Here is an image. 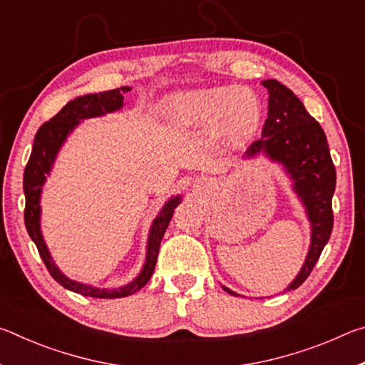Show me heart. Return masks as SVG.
I'll use <instances>...</instances> for the list:
<instances>
[{
	"label": "heart",
	"instance_id": "b5f03b06",
	"mask_svg": "<svg viewBox=\"0 0 365 365\" xmlns=\"http://www.w3.org/2000/svg\"><path fill=\"white\" fill-rule=\"evenodd\" d=\"M168 113L175 125L219 130L233 146L255 137L262 119L257 96L238 85L182 91L169 98Z\"/></svg>",
	"mask_w": 365,
	"mask_h": 365
}]
</instances>
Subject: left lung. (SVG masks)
<instances>
[{"mask_svg":"<svg viewBox=\"0 0 365 365\" xmlns=\"http://www.w3.org/2000/svg\"><path fill=\"white\" fill-rule=\"evenodd\" d=\"M269 91V113L264 122L262 138L252 141L246 158L259 153L282 164L292 177L293 190L306 207L311 222V246L298 277L287 292L304 283L329 243L333 228L331 197L336 185L335 165L320 123L307 113L292 90L277 80H264ZM227 293L237 294L224 287Z\"/></svg>","mask_w":365,"mask_h":365,"instance_id":"obj_1","label":"left lung"}]
</instances>
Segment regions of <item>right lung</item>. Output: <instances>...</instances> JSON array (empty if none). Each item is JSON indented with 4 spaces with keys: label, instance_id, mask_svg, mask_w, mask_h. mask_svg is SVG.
I'll return each mask as SVG.
<instances>
[{
    "label": "right lung",
    "instance_id": "right-lung-1",
    "mask_svg": "<svg viewBox=\"0 0 365 365\" xmlns=\"http://www.w3.org/2000/svg\"><path fill=\"white\" fill-rule=\"evenodd\" d=\"M132 88L128 86H120V88L101 91V93H90L85 96H78L66 104V106L59 110V113L43 123L35 135L32 154H30L29 163L24 170V193H26V211H24V219H26L27 232L35 243L36 250H38L40 256L45 262L46 269L54 280L64 288L71 289L73 293H78L82 296H91V298H125L137 293L138 289L143 288L148 280L151 279L154 265L158 261V252L160 246V240H163L165 228L169 227V222L174 215V209L180 205L182 197L174 196L165 202L163 211L154 219L150 237H148V246H146V261L143 269L138 274L137 279H133L127 285L106 289V288H95L90 285H83L76 280H71L61 272L56 264L53 262V257L43 240V235L40 230V196L41 188L45 185L46 175L51 172L54 159L58 156V151L73 128H76L80 120L90 119V117H100L108 113H114L123 106V95Z\"/></svg>",
    "mask_w": 365,
    "mask_h": 365
}]
</instances>
